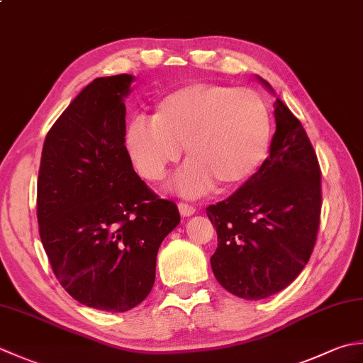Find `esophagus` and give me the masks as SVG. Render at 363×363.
<instances>
[{"label":"esophagus","mask_w":363,"mask_h":363,"mask_svg":"<svg viewBox=\"0 0 363 363\" xmlns=\"http://www.w3.org/2000/svg\"><path fill=\"white\" fill-rule=\"evenodd\" d=\"M177 208H179V212H181L182 217H191L196 211L195 206H191L189 203H179V204H177Z\"/></svg>","instance_id":"esophagus-1"}]
</instances>
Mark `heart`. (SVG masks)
Masks as SVG:
<instances>
[{
    "mask_svg": "<svg viewBox=\"0 0 363 363\" xmlns=\"http://www.w3.org/2000/svg\"><path fill=\"white\" fill-rule=\"evenodd\" d=\"M272 133V113L259 92L195 83L163 96L151 121L135 119L127 149L140 176L159 182L186 147L189 165L177 186L195 196L212 186L220 191L242 187L264 165Z\"/></svg>",
    "mask_w": 363,
    "mask_h": 363,
    "instance_id": "b5f03b06",
    "label": "heart"
}]
</instances>
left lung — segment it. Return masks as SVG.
<instances>
[{
    "mask_svg": "<svg viewBox=\"0 0 363 363\" xmlns=\"http://www.w3.org/2000/svg\"><path fill=\"white\" fill-rule=\"evenodd\" d=\"M274 108L277 130L264 165L230 198L206 208L218 240L212 272L247 301L266 299L294 281L313 253L321 217L315 149L280 99Z\"/></svg>",
    "mask_w": 363,
    "mask_h": 363,
    "instance_id": "obj_1",
    "label": "left lung"
}]
</instances>
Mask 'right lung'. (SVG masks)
Returning <instances> with one entry per match:
<instances>
[{
  "mask_svg": "<svg viewBox=\"0 0 363 363\" xmlns=\"http://www.w3.org/2000/svg\"><path fill=\"white\" fill-rule=\"evenodd\" d=\"M132 75L101 77L48 130L38 177V223L53 274L91 308L121 313L143 302L157 252L181 222L135 173L125 147Z\"/></svg>",
  "mask_w": 363,
  "mask_h": 363,
  "instance_id": "1",
  "label": "right lung"
}]
</instances>
